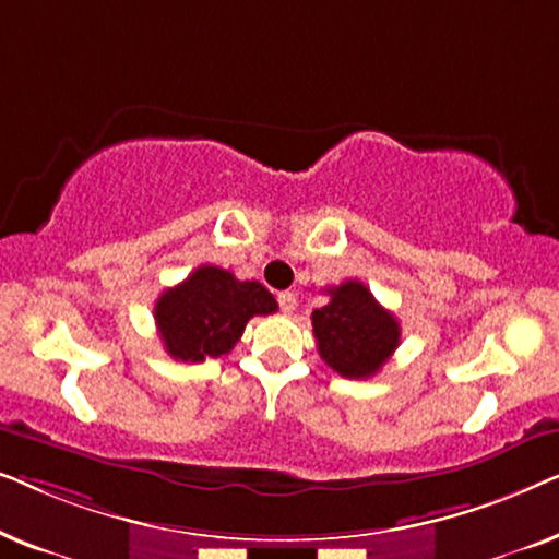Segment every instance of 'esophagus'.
Wrapping results in <instances>:
<instances>
[{
	"label": "esophagus",
	"instance_id": "1",
	"mask_svg": "<svg viewBox=\"0 0 559 559\" xmlns=\"http://www.w3.org/2000/svg\"><path fill=\"white\" fill-rule=\"evenodd\" d=\"M277 302H280L282 312H293V310L297 308V297H295V293H280V295H277Z\"/></svg>",
	"mask_w": 559,
	"mask_h": 559
}]
</instances>
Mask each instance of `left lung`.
Returning <instances> with one entry per match:
<instances>
[{"label":"left lung","instance_id":"left-lung-1","mask_svg":"<svg viewBox=\"0 0 559 559\" xmlns=\"http://www.w3.org/2000/svg\"><path fill=\"white\" fill-rule=\"evenodd\" d=\"M331 302L312 310V333L323 361L346 379H369L400 346V323L361 282L328 289Z\"/></svg>","mask_w":559,"mask_h":559}]
</instances>
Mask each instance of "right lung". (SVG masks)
Here are the masks:
<instances>
[{
    "label": "right lung",
    "mask_w": 559,
    "mask_h": 559,
    "mask_svg": "<svg viewBox=\"0 0 559 559\" xmlns=\"http://www.w3.org/2000/svg\"><path fill=\"white\" fill-rule=\"evenodd\" d=\"M274 310L277 300L257 280L241 282L221 266L203 264L157 297L155 323L167 354L201 364L228 354L249 318L272 316Z\"/></svg>",
    "instance_id": "1"
}]
</instances>
